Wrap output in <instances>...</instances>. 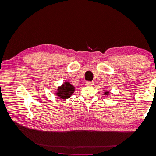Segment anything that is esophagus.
I'll return each instance as SVG.
<instances>
[{
    "mask_svg": "<svg viewBox=\"0 0 156 156\" xmlns=\"http://www.w3.org/2000/svg\"><path fill=\"white\" fill-rule=\"evenodd\" d=\"M86 84L87 86H92L93 85V82L92 81H87L86 82Z\"/></svg>",
    "mask_w": 156,
    "mask_h": 156,
    "instance_id": "esophagus-1",
    "label": "esophagus"
}]
</instances>
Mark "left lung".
Here are the masks:
<instances>
[{
    "label": "left lung",
    "instance_id": "8db88e82",
    "mask_svg": "<svg viewBox=\"0 0 156 156\" xmlns=\"http://www.w3.org/2000/svg\"><path fill=\"white\" fill-rule=\"evenodd\" d=\"M105 94H106V95H108V92H106Z\"/></svg>",
    "mask_w": 156,
    "mask_h": 156
}]
</instances>
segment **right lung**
<instances>
[{
    "mask_svg": "<svg viewBox=\"0 0 156 156\" xmlns=\"http://www.w3.org/2000/svg\"><path fill=\"white\" fill-rule=\"evenodd\" d=\"M74 90L75 87L72 84H70L69 83L66 82L63 85L58 87V92L56 94H57L58 97L62 99H68L72 95Z\"/></svg>",
    "mask_w": 156,
    "mask_h": 156,
    "instance_id": "1",
    "label": "right lung"
}]
</instances>
